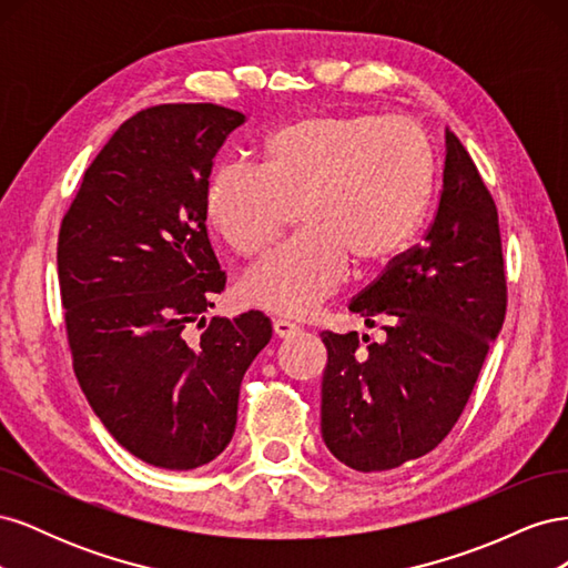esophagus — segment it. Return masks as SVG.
<instances>
[{"instance_id": "esophagus-1", "label": "esophagus", "mask_w": 568, "mask_h": 568, "mask_svg": "<svg viewBox=\"0 0 568 568\" xmlns=\"http://www.w3.org/2000/svg\"><path fill=\"white\" fill-rule=\"evenodd\" d=\"M301 329L296 324H291V322H286V320H274V324H272V334H274V338H291L294 334H298Z\"/></svg>"}]
</instances>
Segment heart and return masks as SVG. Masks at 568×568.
I'll return each mask as SVG.
<instances>
[{
  "instance_id": "heart-1",
  "label": "heart",
  "mask_w": 568,
  "mask_h": 568,
  "mask_svg": "<svg viewBox=\"0 0 568 568\" xmlns=\"http://www.w3.org/2000/svg\"><path fill=\"white\" fill-rule=\"evenodd\" d=\"M436 180L426 134L379 113L307 115L274 132L263 173L220 168L205 189L209 225L242 255L280 234L301 205V236L246 274L244 301L280 317H305L357 272L393 263L419 232Z\"/></svg>"
}]
</instances>
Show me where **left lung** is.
<instances>
[{
	"label": "left lung",
	"mask_w": 568,
	"mask_h": 568,
	"mask_svg": "<svg viewBox=\"0 0 568 568\" xmlns=\"http://www.w3.org/2000/svg\"><path fill=\"white\" fill-rule=\"evenodd\" d=\"M384 341L324 332L322 438L355 471L432 453L467 405L507 311L497 209L462 142L445 128L438 211L424 244L351 301Z\"/></svg>",
	"instance_id": "obj_1"
}]
</instances>
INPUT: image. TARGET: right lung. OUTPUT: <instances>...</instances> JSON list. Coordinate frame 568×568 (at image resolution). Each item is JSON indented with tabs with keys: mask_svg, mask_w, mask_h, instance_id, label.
Instances as JSON below:
<instances>
[{
	"mask_svg": "<svg viewBox=\"0 0 568 568\" xmlns=\"http://www.w3.org/2000/svg\"><path fill=\"white\" fill-rule=\"evenodd\" d=\"M242 123L215 104L132 115L88 168L59 234L78 382L109 434L161 469H196L227 448L244 374L272 338L253 311L205 320L225 288L205 189Z\"/></svg>",
	"mask_w": 568,
	"mask_h": 568,
	"instance_id": "obj_1",
	"label": "right lung"
}]
</instances>
